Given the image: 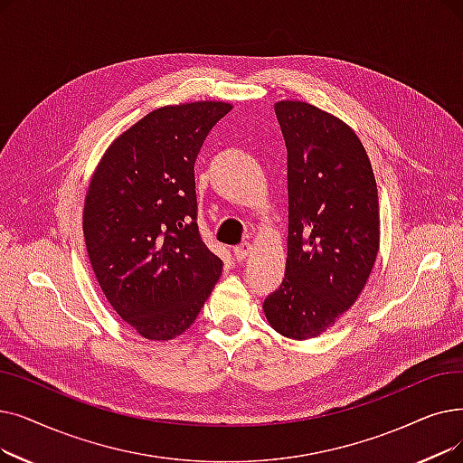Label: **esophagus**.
Returning <instances> with one entry per match:
<instances>
[{
  "instance_id": "esophagus-1",
  "label": "esophagus",
  "mask_w": 463,
  "mask_h": 463,
  "mask_svg": "<svg viewBox=\"0 0 463 463\" xmlns=\"http://www.w3.org/2000/svg\"><path fill=\"white\" fill-rule=\"evenodd\" d=\"M250 253H251V244H248V242H244V244H240V246L234 248V257H236L238 260H244Z\"/></svg>"
}]
</instances>
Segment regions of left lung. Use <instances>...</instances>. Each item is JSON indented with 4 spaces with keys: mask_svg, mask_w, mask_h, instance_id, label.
Instances as JSON below:
<instances>
[{
    "mask_svg": "<svg viewBox=\"0 0 463 463\" xmlns=\"http://www.w3.org/2000/svg\"><path fill=\"white\" fill-rule=\"evenodd\" d=\"M288 147L286 278L263 303L270 327L293 340L335 326L361 291L380 248L378 189L357 134L300 99L274 104Z\"/></svg>",
    "mask_w": 463,
    "mask_h": 463,
    "instance_id": "1",
    "label": "left lung"
}]
</instances>
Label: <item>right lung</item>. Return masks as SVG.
<instances>
[{"mask_svg":"<svg viewBox=\"0 0 463 463\" xmlns=\"http://www.w3.org/2000/svg\"><path fill=\"white\" fill-rule=\"evenodd\" d=\"M231 109L213 99L158 108L113 139L90 177V267L113 310L147 340L187 331L223 270L198 234L194 160Z\"/></svg>","mask_w":463,"mask_h":463,"instance_id":"obj_1","label":"right lung"}]
</instances>
